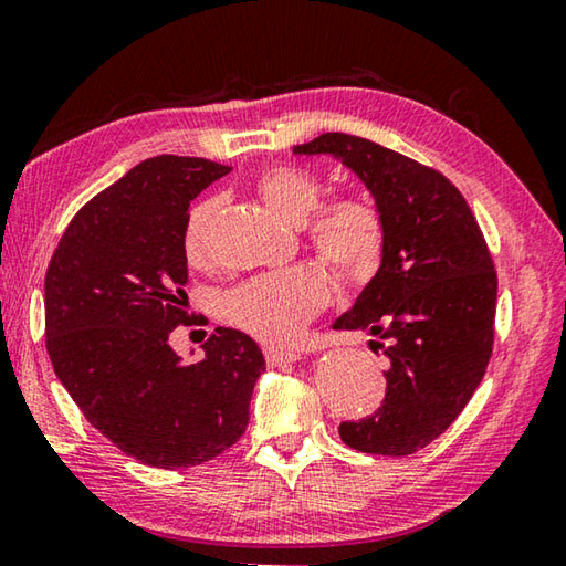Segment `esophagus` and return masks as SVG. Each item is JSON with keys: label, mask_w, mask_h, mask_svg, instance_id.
<instances>
[{"label": "esophagus", "mask_w": 566, "mask_h": 566, "mask_svg": "<svg viewBox=\"0 0 566 566\" xmlns=\"http://www.w3.org/2000/svg\"><path fill=\"white\" fill-rule=\"evenodd\" d=\"M264 358H266V364H270V366H282V364L300 361V352H294V348L264 346Z\"/></svg>", "instance_id": "obj_1"}]
</instances>
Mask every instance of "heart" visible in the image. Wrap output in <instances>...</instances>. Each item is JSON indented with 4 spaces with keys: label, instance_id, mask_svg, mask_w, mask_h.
Instances as JSON below:
<instances>
[{
    "label": "heart",
    "instance_id": "obj_1",
    "mask_svg": "<svg viewBox=\"0 0 566 566\" xmlns=\"http://www.w3.org/2000/svg\"><path fill=\"white\" fill-rule=\"evenodd\" d=\"M254 190L282 220L302 224L310 248L346 284L371 282L386 254V220L364 192H346L318 205L324 180L300 166H270L254 178ZM220 212V198H202L182 224V254L190 264L208 260L210 232ZM328 276L312 264L250 276L224 292L218 312L224 322L262 342L282 344L328 302Z\"/></svg>",
    "mask_w": 566,
    "mask_h": 566
}]
</instances>
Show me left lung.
Instances as JSON below:
<instances>
[{
	"label": "left lung",
	"instance_id": "8db88e82",
	"mask_svg": "<svg viewBox=\"0 0 566 566\" xmlns=\"http://www.w3.org/2000/svg\"><path fill=\"white\" fill-rule=\"evenodd\" d=\"M294 153L336 156L386 220L381 270L334 322L338 332L378 338L386 398L374 416L344 420L338 436L361 453H418L455 423L488 371L497 306L488 242L462 192L436 168L346 133H324Z\"/></svg>",
	"mask_w": 566,
	"mask_h": 566
}]
</instances>
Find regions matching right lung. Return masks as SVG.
Wrapping results in <instances>:
<instances>
[{"label": "right lung", "mask_w": 566, "mask_h": 566, "mask_svg": "<svg viewBox=\"0 0 566 566\" xmlns=\"http://www.w3.org/2000/svg\"><path fill=\"white\" fill-rule=\"evenodd\" d=\"M230 168L188 156L138 163L91 198L61 234L44 280L46 352L81 413L150 468L202 465L250 420L264 356L218 326L205 358L182 364L168 336L188 312L182 224L190 202Z\"/></svg>", "instance_id": "obj_1"}]
</instances>
